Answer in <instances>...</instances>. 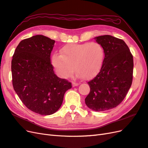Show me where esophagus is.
<instances>
[{
    "label": "esophagus",
    "mask_w": 148,
    "mask_h": 148,
    "mask_svg": "<svg viewBox=\"0 0 148 148\" xmlns=\"http://www.w3.org/2000/svg\"><path fill=\"white\" fill-rule=\"evenodd\" d=\"M79 85V83L77 82H73V86L74 87V86H77Z\"/></svg>",
    "instance_id": "34e87169"
}]
</instances>
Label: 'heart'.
Here are the masks:
<instances>
[{
  "instance_id": "b5f03b06",
  "label": "heart",
  "mask_w": 148,
  "mask_h": 148,
  "mask_svg": "<svg viewBox=\"0 0 148 148\" xmlns=\"http://www.w3.org/2000/svg\"><path fill=\"white\" fill-rule=\"evenodd\" d=\"M104 59V49L96 42L69 44L62 48L61 54L52 56V64L57 73L63 78L69 77L75 68L77 76L88 79L100 71Z\"/></svg>"
}]
</instances>
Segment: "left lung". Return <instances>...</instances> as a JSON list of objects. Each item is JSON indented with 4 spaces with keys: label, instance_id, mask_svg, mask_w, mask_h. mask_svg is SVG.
Returning <instances> with one entry per match:
<instances>
[{
    "label": "left lung",
    "instance_id": "8db88e82",
    "mask_svg": "<svg viewBox=\"0 0 148 148\" xmlns=\"http://www.w3.org/2000/svg\"><path fill=\"white\" fill-rule=\"evenodd\" d=\"M95 39L104 49V59L99 73L88 82L90 92L85 103L93 111H104L117 106L126 97L132 82L133 57L122 39L109 35Z\"/></svg>",
    "mask_w": 148,
    "mask_h": 148
}]
</instances>
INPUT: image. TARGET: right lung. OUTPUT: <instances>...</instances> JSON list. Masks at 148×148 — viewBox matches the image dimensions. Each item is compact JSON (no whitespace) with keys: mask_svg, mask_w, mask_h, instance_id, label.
I'll return each instance as SVG.
<instances>
[{"mask_svg":"<svg viewBox=\"0 0 148 148\" xmlns=\"http://www.w3.org/2000/svg\"><path fill=\"white\" fill-rule=\"evenodd\" d=\"M55 40L42 35L22 40L11 62L14 89L30 110L51 115L61 106L71 83L55 74L51 53Z\"/></svg>","mask_w":148,"mask_h":148,"instance_id":"add662e5","label":"right lung"}]
</instances>
